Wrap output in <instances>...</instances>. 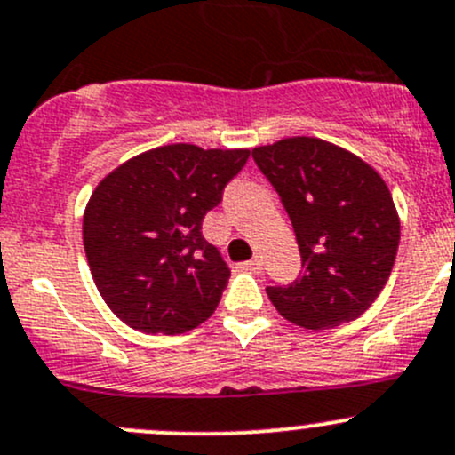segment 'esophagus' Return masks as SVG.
Here are the masks:
<instances>
[{
	"label": "esophagus",
	"instance_id": "34e87169",
	"mask_svg": "<svg viewBox=\"0 0 455 455\" xmlns=\"http://www.w3.org/2000/svg\"><path fill=\"white\" fill-rule=\"evenodd\" d=\"M242 270H248V272H259L261 270V261L259 259H251V261H243L240 264Z\"/></svg>",
	"mask_w": 455,
	"mask_h": 455
}]
</instances>
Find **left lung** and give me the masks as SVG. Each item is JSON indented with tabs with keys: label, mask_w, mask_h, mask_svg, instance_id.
<instances>
[{
	"label": "left lung",
	"mask_w": 455,
	"mask_h": 455,
	"mask_svg": "<svg viewBox=\"0 0 455 455\" xmlns=\"http://www.w3.org/2000/svg\"><path fill=\"white\" fill-rule=\"evenodd\" d=\"M252 159L290 215L303 261L299 279L266 288L276 312L314 331L360 318L399 248L388 185L360 156L315 137L259 146Z\"/></svg>",
	"instance_id": "left-lung-1"
}]
</instances>
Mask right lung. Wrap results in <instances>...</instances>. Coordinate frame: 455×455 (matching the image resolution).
Returning a JSON list of instances; mask_svg holds the SVG:
<instances>
[{
    "mask_svg": "<svg viewBox=\"0 0 455 455\" xmlns=\"http://www.w3.org/2000/svg\"><path fill=\"white\" fill-rule=\"evenodd\" d=\"M248 156L172 143L100 180L84 209V252L104 303L128 327L176 336L215 312L231 270L203 237V218Z\"/></svg>",
    "mask_w": 455,
    "mask_h": 455,
    "instance_id": "obj_1",
    "label": "right lung"
}]
</instances>
